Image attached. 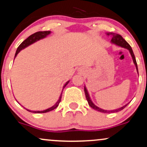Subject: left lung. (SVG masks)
<instances>
[{
	"mask_svg": "<svg viewBox=\"0 0 147 147\" xmlns=\"http://www.w3.org/2000/svg\"><path fill=\"white\" fill-rule=\"evenodd\" d=\"M106 34H107V35H108V36L112 37L111 42H112V44H114V45L119 46V47H121L123 48H125V49H127V50H129V53L131 54V57H132V59H133V61H134V64H135V66H136V70H137L138 74V70L137 62H136V57H135V55H134V54L133 50H132L131 47H130V45H129V44L127 43L126 41H125V40H124V39H123V38L121 36V35L117 34V33H107ZM84 92H85V94H86V99H87V100H88L89 105L90 106V107L92 109H95V110H96V111H98V112H102V113H114V112H120V111L123 110V109H124L125 107H126V106L129 104V103H127L125 105L123 106V107H120V108H118V109H114V110H105V109H102L101 108H100V107H97L96 105H95L93 103V102L92 101L90 97V95H89V94H88V92L87 90V89H86V86H84Z\"/></svg>",
	"mask_w": 147,
	"mask_h": 147,
	"instance_id": "8db88e82",
	"label": "left lung"
}]
</instances>
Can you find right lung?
<instances>
[{
    "mask_svg": "<svg viewBox=\"0 0 147 147\" xmlns=\"http://www.w3.org/2000/svg\"><path fill=\"white\" fill-rule=\"evenodd\" d=\"M51 33V32L50 31H38V32H36V33H33V34L30 35L29 38H27L25 40H24V41H23L22 43L20 44V46L18 47L17 51H16V54H15V57L17 56V55L19 53V52H20L21 50H22V49H25L26 47H29V45H32V44L35 43V42H37V41H38V40H42V39L46 38V37H47V35H49V34H50ZM69 81H68L66 83V84H64V86H63V88H64L67 86V84H68ZM62 92H63V90H62ZM61 94H62V93H61V95H60L59 100H57V102L53 106H52V107H50V108L45 109V110H43V111H31V110H29V109H27L26 108L25 109L27 111H29V112H33V113H46V112H50V111L53 110V109H55L56 107H58V105H59V102H60V101H61Z\"/></svg>",
    "mask_w": 147,
    "mask_h": 147,
    "instance_id": "right-lung-1",
    "label": "right lung"
}]
</instances>
